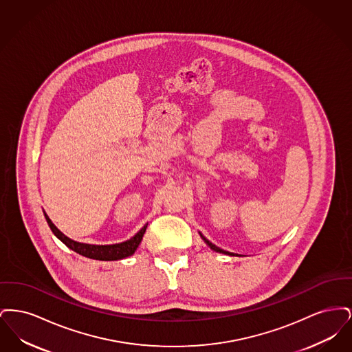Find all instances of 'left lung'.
Wrapping results in <instances>:
<instances>
[{
  "instance_id": "left-lung-1",
  "label": "left lung",
  "mask_w": 352,
  "mask_h": 352,
  "mask_svg": "<svg viewBox=\"0 0 352 352\" xmlns=\"http://www.w3.org/2000/svg\"><path fill=\"white\" fill-rule=\"evenodd\" d=\"M201 239L204 240V243H206V244H207V245H208V247H210L212 251L219 252V253H224V254H228V256H234V253H231V252L223 251V250H220V248L217 247L215 244H212L211 241H208L206 237H203V236H201Z\"/></svg>"
}]
</instances>
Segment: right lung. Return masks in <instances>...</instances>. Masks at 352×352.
Instances as JSON below:
<instances>
[{"label": "right lung", "instance_id": "1", "mask_svg": "<svg viewBox=\"0 0 352 352\" xmlns=\"http://www.w3.org/2000/svg\"><path fill=\"white\" fill-rule=\"evenodd\" d=\"M45 218L47 220V224L50 226L52 234H55L63 244H66L69 250H72L84 257L94 258V260H101V261H113V260H121L128 256H132L135 250L138 248L142 236L146 231V226H144L137 234H134L132 239L120 243V244H112V245H92V244H84L71 240L66 234H62L51 221L50 218L45 214Z\"/></svg>", "mask_w": 352, "mask_h": 352}]
</instances>
